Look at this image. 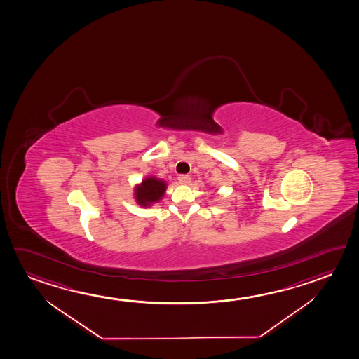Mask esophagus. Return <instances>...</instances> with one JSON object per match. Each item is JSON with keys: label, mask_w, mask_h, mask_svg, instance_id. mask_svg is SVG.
Returning a JSON list of instances; mask_svg holds the SVG:
<instances>
[{"label": "esophagus", "mask_w": 359, "mask_h": 359, "mask_svg": "<svg viewBox=\"0 0 359 359\" xmlns=\"http://www.w3.org/2000/svg\"><path fill=\"white\" fill-rule=\"evenodd\" d=\"M178 181H180V183H182V184H187V183L191 182V177L189 175H180L178 176Z\"/></svg>", "instance_id": "34e87169"}]
</instances>
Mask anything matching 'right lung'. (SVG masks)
Segmentation results:
<instances>
[{
  "label": "right lung",
  "mask_w": 359,
  "mask_h": 359,
  "mask_svg": "<svg viewBox=\"0 0 359 359\" xmlns=\"http://www.w3.org/2000/svg\"><path fill=\"white\" fill-rule=\"evenodd\" d=\"M165 187H167L165 182H163L162 180L149 177L135 189V200L140 206L147 207L162 198Z\"/></svg>",
  "instance_id": "1"
}]
</instances>
